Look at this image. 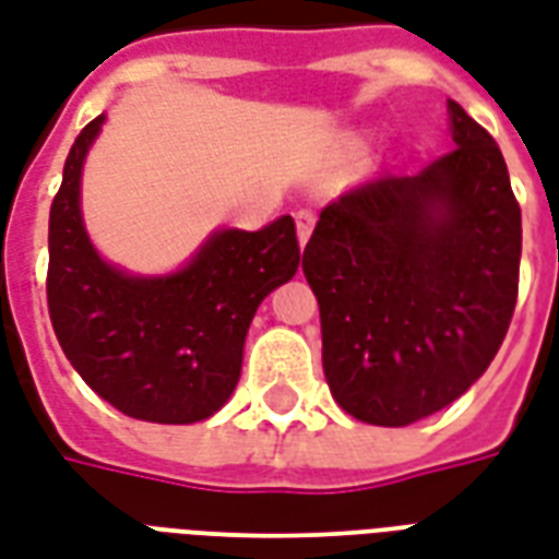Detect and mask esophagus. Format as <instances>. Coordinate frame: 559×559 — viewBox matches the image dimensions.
Returning a JSON list of instances; mask_svg holds the SVG:
<instances>
[{"label": "esophagus", "mask_w": 559, "mask_h": 559, "mask_svg": "<svg viewBox=\"0 0 559 559\" xmlns=\"http://www.w3.org/2000/svg\"><path fill=\"white\" fill-rule=\"evenodd\" d=\"M313 225H317V213H313V210H299V213H296V230H299L301 246L311 239Z\"/></svg>", "instance_id": "34e87169"}]
</instances>
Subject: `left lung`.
<instances>
[{"label":"left lung","instance_id":"1","mask_svg":"<svg viewBox=\"0 0 559 559\" xmlns=\"http://www.w3.org/2000/svg\"><path fill=\"white\" fill-rule=\"evenodd\" d=\"M456 147L325 206L301 269L320 301L322 370L343 412L408 427L468 391L507 337L522 210L498 142L456 100Z\"/></svg>","mask_w":559,"mask_h":559}]
</instances>
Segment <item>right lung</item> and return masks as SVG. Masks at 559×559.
<instances>
[{
	"label": "right lung",
	"mask_w": 559,
	"mask_h": 559,
	"mask_svg": "<svg viewBox=\"0 0 559 559\" xmlns=\"http://www.w3.org/2000/svg\"><path fill=\"white\" fill-rule=\"evenodd\" d=\"M100 123L76 135L49 206V320L76 373L118 412L195 424L234 394L251 317L299 269L296 222L218 230L175 275L132 278L103 263L82 227L80 175Z\"/></svg>",
	"instance_id": "right-lung-1"
}]
</instances>
